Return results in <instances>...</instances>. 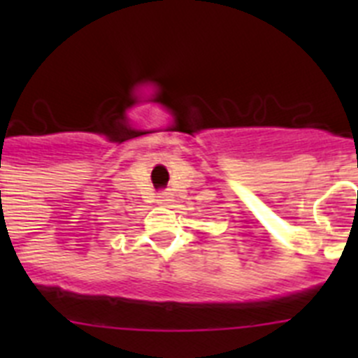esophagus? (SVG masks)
<instances>
[{"label":"esophagus","mask_w":358,"mask_h":358,"mask_svg":"<svg viewBox=\"0 0 358 358\" xmlns=\"http://www.w3.org/2000/svg\"><path fill=\"white\" fill-rule=\"evenodd\" d=\"M170 201H172V197H170V194H166V192L157 195V202H159V204H169Z\"/></svg>","instance_id":"obj_1"}]
</instances>
